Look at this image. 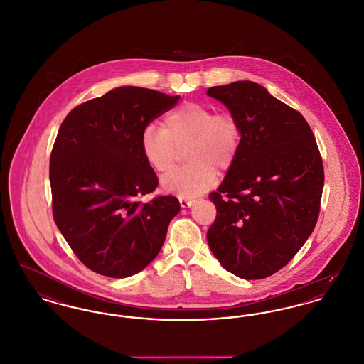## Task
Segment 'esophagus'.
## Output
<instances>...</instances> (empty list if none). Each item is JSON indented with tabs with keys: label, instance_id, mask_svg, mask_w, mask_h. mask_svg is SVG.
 Listing matches in <instances>:
<instances>
[{
	"label": "esophagus",
	"instance_id": "1",
	"mask_svg": "<svg viewBox=\"0 0 364 364\" xmlns=\"http://www.w3.org/2000/svg\"><path fill=\"white\" fill-rule=\"evenodd\" d=\"M193 202L195 200L188 199V198H180V206L181 208H190V206H193Z\"/></svg>",
	"mask_w": 364,
	"mask_h": 364
}]
</instances>
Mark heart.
I'll return each instance as SVG.
<instances>
[{
    "instance_id": "obj_1",
    "label": "heart",
    "mask_w": 364,
    "mask_h": 364,
    "mask_svg": "<svg viewBox=\"0 0 364 364\" xmlns=\"http://www.w3.org/2000/svg\"><path fill=\"white\" fill-rule=\"evenodd\" d=\"M242 140V129L231 112L188 102L165 115L161 128L146 127L140 147L152 171L168 174L177 162L178 151L187 166L162 180L166 191L178 196H195L209 190L217 169L227 171L235 162Z\"/></svg>"
}]
</instances>
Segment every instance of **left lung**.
<instances>
[{"instance_id":"left-lung-1","label":"left lung","mask_w":364,"mask_h":364,"mask_svg":"<svg viewBox=\"0 0 364 364\" xmlns=\"http://www.w3.org/2000/svg\"><path fill=\"white\" fill-rule=\"evenodd\" d=\"M235 115L242 140L234 165L209 195L217 210L208 231L214 256L231 274L274 275L312 234L324 171L316 139L297 109L252 81L209 87Z\"/></svg>"}]
</instances>
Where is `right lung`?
Segmentation results:
<instances>
[{"label":"right lung","instance_id":"obj_1","mask_svg":"<svg viewBox=\"0 0 364 364\" xmlns=\"http://www.w3.org/2000/svg\"><path fill=\"white\" fill-rule=\"evenodd\" d=\"M180 96L121 86L73 108L62 122L49 162L53 220L90 271L127 278L159 253L171 218V195L154 193L158 177L146 162L140 136Z\"/></svg>","mask_w":364,"mask_h":364}]
</instances>
